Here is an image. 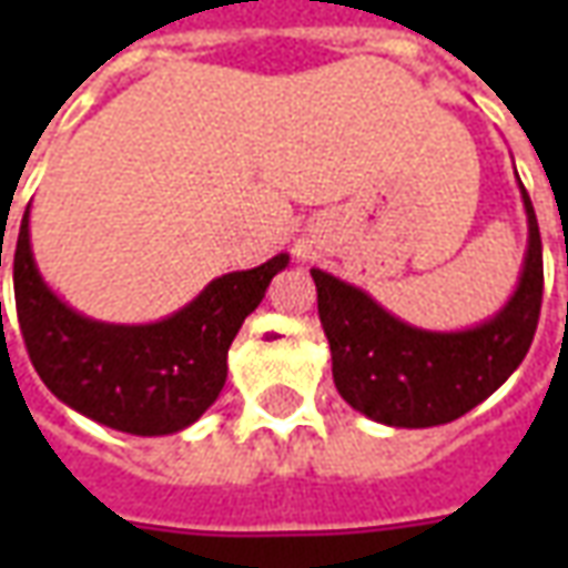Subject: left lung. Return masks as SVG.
<instances>
[{"label":"left lung","mask_w":568,"mask_h":568,"mask_svg":"<svg viewBox=\"0 0 568 568\" xmlns=\"http://www.w3.org/2000/svg\"><path fill=\"white\" fill-rule=\"evenodd\" d=\"M517 187L529 231L524 267L511 297L471 328H417L365 288L320 267L310 271L332 344L334 386L346 405L393 428L444 426L489 398L517 371L536 334L545 280L536 210L520 179Z\"/></svg>","instance_id":"obj_1"}]
</instances>
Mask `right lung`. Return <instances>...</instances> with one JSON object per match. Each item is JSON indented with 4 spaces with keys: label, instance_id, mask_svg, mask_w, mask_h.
Listing matches in <instances>:
<instances>
[{
    "label": "right lung",
    "instance_id": "add662e5",
    "mask_svg": "<svg viewBox=\"0 0 568 568\" xmlns=\"http://www.w3.org/2000/svg\"><path fill=\"white\" fill-rule=\"evenodd\" d=\"M285 267L288 255L280 252L261 267L224 273L158 322L91 320L44 283L27 210L14 248L20 332L44 386L81 417L142 438L173 435L219 398L240 325Z\"/></svg>",
    "mask_w": 568,
    "mask_h": 568
}]
</instances>
